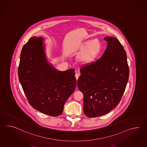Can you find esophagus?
Here are the masks:
<instances>
[{
    "label": "esophagus",
    "instance_id": "34e87169",
    "mask_svg": "<svg viewBox=\"0 0 147 147\" xmlns=\"http://www.w3.org/2000/svg\"><path fill=\"white\" fill-rule=\"evenodd\" d=\"M79 74H76L75 75V77L76 79L77 80V79H78V78H79Z\"/></svg>",
    "mask_w": 147,
    "mask_h": 147
}]
</instances>
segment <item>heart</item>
Masks as SVG:
<instances>
[{"mask_svg":"<svg viewBox=\"0 0 147 147\" xmlns=\"http://www.w3.org/2000/svg\"><path fill=\"white\" fill-rule=\"evenodd\" d=\"M81 52L78 56V60L83 64L92 62L98 57L102 49V44L97 38L88 39L81 42L78 46Z\"/></svg>","mask_w":147,"mask_h":147,"instance_id":"obj_1","label":"heart"}]
</instances>
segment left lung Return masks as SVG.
I'll return each instance as SVG.
<instances>
[{"mask_svg": "<svg viewBox=\"0 0 147 147\" xmlns=\"http://www.w3.org/2000/svg\"><path fill=\"white\" fill-rule=\"evenodd\" d=\"M107 46L98 60L80 69L77 86L84 95L87 117L101 116L117 106L129 78L126 53L117 38L106 37Z\"/></svg>", "mask_w": 147, "mask_h": 147, "instance_id": "left-lung-1", "label": "left lung"}]
</instances>
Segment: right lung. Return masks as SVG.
<instances>
[{
    "mask_svg": "<svg viewBox=\"0 0 147 147\" xmlns=\"http://www.w3.org/2000/svg\"><path fill=\"white\" fill-rule=\"evenodd\" d=\"M44 39L33 37L23 47L18 68L20 82L34 109L56 117L76 86L75 69L58 71L47 60Z\"/></svg>",
    "mask_w": 147,
    "mask_h": 147,
    "instance_id": "1",
    "label": "right lung"
}]
</instances>
